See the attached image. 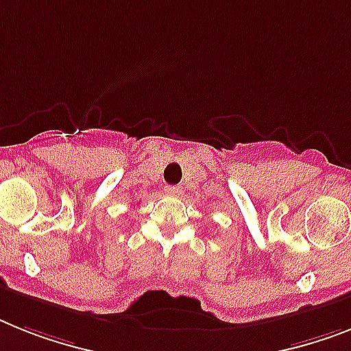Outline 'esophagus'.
I'll list each match as a JSON object with an SVG mask.
<instances>
[{
  "label": "esophagus",
  "instance_id": "esophagus-1",
  "mask_svg": "<svg viewBox=\"0 0 351 351\" xmlns=\"http://www.w3.org/2000/svg\"><path fill=\"white\" fill-rule=\"evenodd\" d=\"M165 192L169 193V195H181L182 193V188L181 186H167V190Z\"/></svg>",
  "mask_w": 351,
  "mask_h": 351
}]
</instances>
